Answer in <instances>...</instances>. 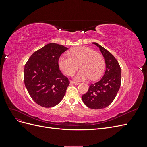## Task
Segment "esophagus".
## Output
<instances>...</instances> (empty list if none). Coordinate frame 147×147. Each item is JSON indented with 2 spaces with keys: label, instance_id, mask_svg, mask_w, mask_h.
Masks as SVG:
<instances>
[{
  "label": "esophagus",
  "instance_id": "1",
  "mask_svg": "<svg viewBox=\"0 0 147 147\" xmlns=\"http://www.w3.org/2000/svg\"><path fill=\"white\" fill-rule=\"evenodd\" d=\"M70 83L74 84H75V85H78V84H80V83L76 82H74V81H71V82H70Z\"/></svg>",
  "mask_w": 147,
  "mask_h": 147
}]
</instances>
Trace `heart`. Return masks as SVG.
Instances as JSON below:
<instances>
[{"mask_svg":"<svg viewBox=\"0 0 147 147\" xmlns=\"http://www.w3.org/2000/svg\"><path fill=\"white\" fill-rule=\"evenodd\" d=\"M69 55L70 56H61L58 60L59 68L64 74L73 75L79 65L81 69L75 77L77 80H84L90 77L91 80H96L103 73L105 67L104 57L92 48L77 47L71 49Z\"/></svg>","mask_w":147,"mask_h":147,"instance_id":"b5f03b06","label":"heart"}]
</instances>
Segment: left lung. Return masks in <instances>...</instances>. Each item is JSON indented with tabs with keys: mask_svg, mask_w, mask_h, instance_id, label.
<instances>
[{
	"mask_svg": "<svg viewBox=\"0 0 147 147\" xmlns=\"http://www.w3.org/2000/svg\"><path fill=\"white\" fill-rule=\"evenodd\" d=\"M104 56L105 71L99 82L90 84L86 94L82 96L84 104L92 109L108 107L115 99L121 85V68L118 62L111 53L99 44L93 43Z\"/></svg>",
	"mask_w": 147,
	"mask_h": 147,
	"instance_id": "obj_1",
	"label": "left lung"
}]
</instances>
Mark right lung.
<instances>
[{"instance_id": "1", "label": "right lung", "mask_w": 147, "mask_h": 147, "mask_svg": "<svg viewBox=\"0 0 147 147\" xmlns=\"http://www.w3.org/2000/svg\"><path fill=\"white\" fill-rule=\"evenodd\" d=\"M68 48L51 43L34 52L24 66V84L33 100L43 107H52L63 99L68 78L59 70L58 60Z\"/></svg>"}]
</instances>
